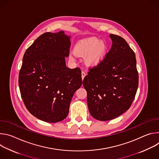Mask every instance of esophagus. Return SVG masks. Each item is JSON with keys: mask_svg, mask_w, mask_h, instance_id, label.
Returning <instances> with one entry per match:
<instances>
[{"mask_svg": "<svg viewBox=\"0 0 159 159\" xmlns=\"http://www.w3.org/2000/svg\"><path fill=\"white\" fill-rule=\"evenodd\" d=\"M85 75H86V73H85L84 71H82V79H84V78L85 77Z\"/></svg>", "mask_w": 159, "mask_h": 159, "instance_id": "esophagus-1", "label": "esophagus"}]
</instances>
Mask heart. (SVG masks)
<instances>
[{
	"instance_id": "heart-1",
	"label": "heart",
	"mask_w": 159,
	"mask_h": 159,
	"mask_svg": "<svg viewBox=\"0 0 159 159\" xmlns=\"http://www.w3.org/2000/svg\"><path fill=\"white\" fill-rule=\"evenodd\" d=\"M107 46L105 42L96 38H89L79 41L75 47V53L85 56V62L89 65L98 64L106 54Z\"/></svg>"
}]
</instances>
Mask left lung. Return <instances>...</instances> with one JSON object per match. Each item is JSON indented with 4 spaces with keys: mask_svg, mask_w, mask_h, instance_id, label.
<instances>
[{
    "mask_svg": "<svg viewBox=\"0 0 159 159\" xmlns=\"http://www.w3.org/2000/svg\"><path fill=\"white\" fill-rule=\"evenodd\" d=\"M110 38L111 49L83 80L89 112L99 121L112 120L127 111L139 87L134 52L122 37L111 34Z\"/></svg>",
    "mask_w": 159,
    "mask_h": 159,
    "instance_id": "left-lung-1",
    "label": "left lung"
}]
</instances>
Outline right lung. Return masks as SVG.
<instances>
[{
	"label": "right lung",
	"mask_w": 159,
	"mask_h": 159,
	"mask_svg": "<svg viewBox=\"0 0 159 159\" xmlns=\"http://www.w3.org/2000/svg\"><path fill=\"white\" fill-rule=\"evenodd\" d=\"M70 37L61 31L45 33L26 50L19 74L22 101L29 112L48 123L64 120L70 104L82 84L80 68L66 66Z\"/></svg>",
	"instance_id": "obj_1"
}]
</instances>
